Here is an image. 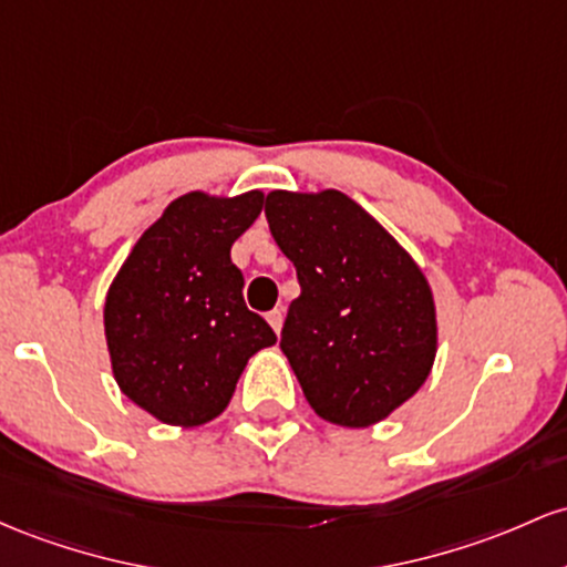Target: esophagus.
<instances>
[{"label":"esophagus","instance_id":"obj_1","mask_svg":"<svg viewBox=\"0 0 567 567\" xmlns=\"http://www.w3.org/2000/svg\"><path fill=\"white\" fill-rule=\"evenodd\" d=\"M267 323H270V327L276 329V334L281 332V327H284V310H281V308L270 310V313H267Z\"/></svg>","mask_w":567,"mask_h":567}]
</instances>
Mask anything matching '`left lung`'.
Segmentation results:
<instances>
[{
  "instance_id": "1",
  "label": "left lung",
  "mask_w": 567,
  "mask_h": 567,
  "mask_svg": "<svg viewBox=\"0 0 567 567\" xmlns=\"http://www.w3.org/2000/svg\"><path fill=\"white\" fill-rule=\"evenodd\" d=\"M265 216L297 267L281 351L323 421L367 429L429 378L434 297L421 267L348 195L276 189Z\"/></svg>"
}]
</instances>
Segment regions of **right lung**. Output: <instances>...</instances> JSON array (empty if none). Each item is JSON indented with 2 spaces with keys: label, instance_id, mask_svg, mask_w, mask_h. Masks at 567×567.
Masks as SVG:
<instances>
[{
  "label": "right lung",
  "instance_id": "obj_1",
  "mask_svg": "<svg viewBox=\"0 0 567 567\" xmlns=\"http://www.w3.org/2000/svg\"><path fill=\"white\" fill-rule=\"evenodd\" d=\"M262 193L182 195L133 246L104 305L120 391L168 425L214 421L254 353L276 342L244 302L230 249L262 212Z\"/></svg>",
  "mask_w": 567,
  "mask_h": 567
}]
</instances>
